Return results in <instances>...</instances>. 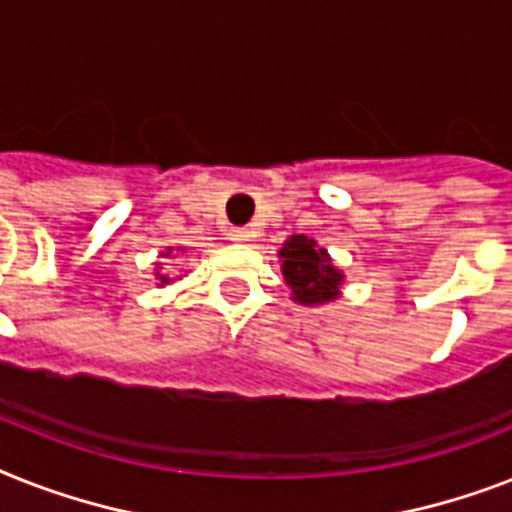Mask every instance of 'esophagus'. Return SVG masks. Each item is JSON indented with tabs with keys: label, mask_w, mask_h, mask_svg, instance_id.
I'll list each match as a JSON object with an SVG mask.
<instances>
[{
	"label": "esophagus",
	"mask_w": 512,
	"mask_h": 512,
	"mask_svg": "<svg viewBox=\"0 0 512 512\" xmlns=\"http://www.w3.org/2000/svg\"><path fill=\"white\" fill-rule=\"evenodd\" d=\"M249 228H231V234H228V239L231 242H249Z\"/></svg>",
	"instance_id": "1"
}]
</instances>
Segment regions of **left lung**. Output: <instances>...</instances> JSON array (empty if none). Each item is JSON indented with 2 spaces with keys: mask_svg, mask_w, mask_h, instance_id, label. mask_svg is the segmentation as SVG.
<instances>
[{
  "mask_svg": "<svg viewBox=\"0 0 512 512\" xmlns=\"http://www.w3.org/2000/svg\"><path fill=\"white\" fill-rule=\"evenodd\" d=\"M284 257V278L292 286L294 299L315 305L334 299L342 284V273L331 265L326 249L315 247L313 239L307 236H292L281 249Z\"/></svg>",
  "mask_w": 512,
  "mask_h": 512,
  "instance_id": "left-lung-1",
  "label": "left lung"
}]
</instances>
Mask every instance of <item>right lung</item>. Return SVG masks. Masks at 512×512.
I'll return each instance as SVG.
<instances>
[{"mask_svg":"<svg viewBox=\"0 0 512 512\" xmlns=\"http://www.w3.org/2000/svg\"><path fill=\"white\" fill-rule=\"evenodd\" d=\"M157 276H160V284H168V281H170V278L162 276V273H157Z\"/></svg>","mask_w":512,"mask_h":512,"instance_id":"obj_1","label":"right lung"}]
</instances>
